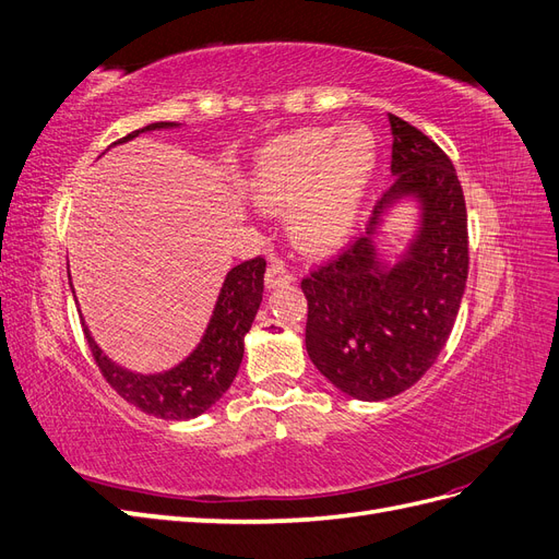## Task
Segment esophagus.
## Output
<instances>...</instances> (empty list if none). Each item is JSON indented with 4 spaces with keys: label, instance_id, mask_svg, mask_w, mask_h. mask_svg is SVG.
Masks as SVG:
<instances>
[{
    "label": "esophagus",
    "instance_id": "esophagus-1",
    "mask_svg": "<svg viewBox=\"0 0 559 559\" xmlns=\"http://www.w3.org/2000/svg\"><path fill=\"white\" fill-rule=\"evenodd\" d=\"M294 282V270L292 265L282 261V259H273L267 265V273H265V284L267 289H275V286H282V284H289Z\"/></svg>",
    "mask_w": 559,
    "mask_h": 559
}]
</instances>
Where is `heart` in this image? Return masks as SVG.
Segmentation results:
<instances>
[{
    "mask_svg": "<svg viewBox=\"0 0 559 559\" xmlns=\"http://www.w3.org/2000/svg\"><path fill=\"white\" fill-rule=\"evenodd\" d=\"M376 163V144L361 126L306 130L270 144L253 175V195L270 210H296L300 245L326 249L347 238Z\"/></svg>",
    "mask_w": 559,
    "mask_h": 559,
    "instance_id": "b5f03b06",
    "label": "heart"
}]
</instances>
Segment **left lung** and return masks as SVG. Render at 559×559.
<instances>
[{
	"label": "left lung",
	"mask_w": 559,
	"mask_h": 559,
	"mask_svg": "<svg viewBox=\"0 0 559 559\" xmlns=\"http://www.w3.org/2000/svg\"><path fill=\"white\" fill-rule=\"evenodd\" d=\"M389 126L396 179L368 233L399 193H417L425 207L417 242L399 265L378 270L368 235H361L300 282L310 359L359 401L396 396L436 364L468 275L466 202L452 160L403 118L389 114Z\"/></svg>",
	"instance_id": "1"
}]
</instances>
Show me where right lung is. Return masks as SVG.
I'll return each instance as SVG.
<instances>
[{
  "mask_svg": "<svg viewBox=\"0 0 559 559\" xmlns=\"http://www.w3.org/2000/svg\"><path fill=\"white\" fill-rule=\"evenodd\" d=\"M173 126L175 123H151L142 130L126 134L123 140L114 144L128 142L146 130ZM263 257L235 265L224 282L222 296L216 300V308L202 343L189 359L163 376H138L111 364L99 352L86 324H83V333H86V341L99 373H103V378L118 396L138 405L146 415H156L163 419H191L202 415L226 394V389L230 386L235 376H238L245 354V335L251 329V321L257 317L263 298Z\"/></svg>",
  "mask_w": 559,
  "mask_h": 559,
  "instance_id": "1",
  "label": "right lung"
}]
</instances>
